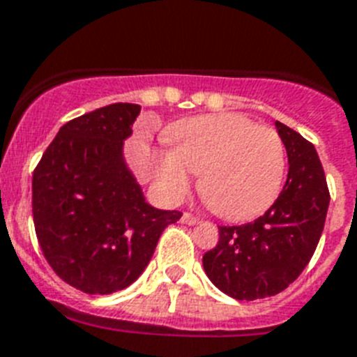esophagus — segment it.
Wrapping results in <instances>:
<instances>
[{
    "instance_id": "34e87169",
    "label": "esophagus",
    "mask_w": 357,
    "mask_h": 357,
    "mask_svg": "<svg viewBox=\"0 0 357 357\" xmlns=\"http://www.w3.org/2000/svg\"><path fill=\"white\" fill-rule=\"evenodd\" d=\"M181 222H183V224H187V225H194V224H198L199 218L192 213H183V216H181Z\"/></svg>"
}]
</instances>
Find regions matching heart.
<instances>
[{"label":"heart","mask_w":357,"mask_h":357,"mask_svg":"<svg viewBox=\"0 0 357 357\" xmlns=\"http://www.w3.org/2000/svg\"><path fill=\"white\" fill-rule=\"evenodd\" d=\"M165 139L169 152L153 155L152 174L169 199L187 192L188 172L199 176L202 198L222 218H255L279 196L286 150L275 130L222 113L181 121Z\"/></svg>","instance_id":"heart-1"}]
</instances>
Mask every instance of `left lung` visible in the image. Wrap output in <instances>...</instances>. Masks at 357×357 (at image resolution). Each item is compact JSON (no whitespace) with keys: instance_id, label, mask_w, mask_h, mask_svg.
Masks as SVG:
<instances>
[{"instance_id":"obj_1","label":"left lung","mask_w":357,"mask_h":357,"mask_svg":"<svg viewBox=\"0 0 357 357\" xmlns=\"http://www.w3.org/2000/svg\"><path fill=\"white\" fill-rule=\"evenodd\" d=\"M277 130L289 163L279 198L255 222L218 225V244L204 255L208 279L238 301L288 288L314 257L328 211L330 190L314 144L282 123Z\"/></svg>"}]
</instances>
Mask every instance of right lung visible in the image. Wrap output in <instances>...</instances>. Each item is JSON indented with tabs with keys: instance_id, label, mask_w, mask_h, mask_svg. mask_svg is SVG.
<instances>
[{
	"instance_id": "right-lung-1",
	"label": "right lung",
	"mask_w": 357,
	"mask_h": 357,
	"mask_svg": "<svg viewBox=\"0 0 357 357\" xmlns=\"http://www.w3.org/2000/svg\"><path fill=\"white\" fill-rule=\"evenodd\" d=\"M141 106L117 102L60 128L33 174L34 231L43 257L69 286L89 295L128 288L179 211L143 198L123 159Z\"/></svg>"
}]
</instances>
